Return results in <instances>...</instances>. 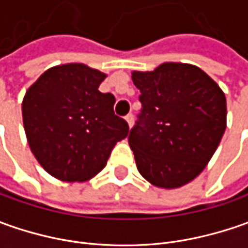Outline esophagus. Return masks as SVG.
<instances>
[{"instance_id":"34e87169","label":"esophagus","mask_w":248,"mask_h":248,"mask_svg":"<svg viewBox=\"0 0 248 248\" xmlns=\"http://www.w3.org/2000/svg\"><path fill=\"white\" fill-rule=\"evenodd\" d=\"M125 120H127V123H128L129 128L132 127V124H134V114H127V117H125Z\"/></svg>"}]
</instances>
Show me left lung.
<instances>
[{
  "instance_id": "obj_1",
  "label": "left lung",
  "mask_w": 248,
  "mask_h": 248,
  "mask_svg": "<svg viewBox=\"0 0 248 248\" xmlns=\"http://www.w3.org/2000/svg\"><path fill=\"white\" fill-rule=\"evenodd\" d=\"M142 114L129 131L138 171L152 185L176 189L192 182L218 148L226 128L219 85L189 63H161L132 72Z\"/></svg>"
}]
</instances>
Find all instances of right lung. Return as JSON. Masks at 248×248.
<instances>
[{
    "mask_svg": "<svg viewBox=\"0 0 248 248\" xmlns=\"http://www.w3.org/2000/svg\"><path fill=\"white\" fill-rule=\"evenodd\" d=\"M106 77L84 63H66L44 72L26 91L22 116L29 146L59 181L93 178L128 135L127 121L113 111L114 96L98 90Z\"/></svg>",
    "mask_w": 248,
    "mask_h": 248,
    "instance_id": "obj_1",
    "label": "right lung"
}]
</instances>
